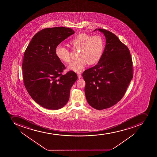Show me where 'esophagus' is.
I'll use <instances>...</instances> for the list:
<instances>
[{
    "label": "esophagus",
    "mask_w": 157,
    "mask_h": 157,
    "mask_svg": "<svg viewBox=\"0 0 157 157\" xmlns=\"http://www.w3.org/2000/svg\"><path fill=\"white\" fill-rule=\"evenodd\" d=\"M82 78V76H81V75L80 74H78V79H80Z\"/></svg>",
    "instance_id": "esophagus-1"
}]
</instances>
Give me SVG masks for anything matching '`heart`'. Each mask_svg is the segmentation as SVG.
Listing matches in <instances>:
<instances>
[{"mask_svg": "<svg viewBox=\"0 0 157 157\" xmlns=\"http://www.w3.org/2000/svg\"><path fill=\"white\" fill-rule=\"evenodd\" d=\"M73 48L79 49V59L68 67V70L79 73L87 64L93 65L99 61L102 56L105 47L103 38L100 35L91 36L87 34H80L70 41ZM55 55L58 59L64 63L71 61L69 50L60 44L55 49Z\"/></svg>", "mask_w": 157, "mask_h": 157, "instance_id": "heart-1", "label": "heart"}]
</instances>
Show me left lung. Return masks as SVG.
<instances>
[{
  "label": "left lung",
  "mask_w": 157,
  "mask_h": 157,
  "mask_svg": "<svg viewBox=\"0 0 157 157\" xmlns=\"http://www.w3.org/2000/svg\"><path fill=\"white\" fill-rule=\"evenodd\" d=\"M105 37L106 45L98 64L82 74L87 102L101 110L112 107L122 98L133 77L130 52L110 32L96 29Z\"/></svg>",
  "instance_id": "1"
}]
</instances>
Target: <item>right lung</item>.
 <instances>
[{"label": "right lung", "mask_w": 157, "mask_h": 157, "mask_svg": "<svg viewBox=\"0 0 157 157\" xmlns=\"http://www.w3.org/2000/svg\"><path fill=\"white\" fill-rule=\"evenodd\" d=\"M74 33L65 27L44 29L35 35L25 51L22 66L25 87L45 109L56 110L66 105L77 79L74 71L62 74L65 66L55 55L57 46Z\"/></svg>", "instance_id": "right-lung-1"}]
</instances>
